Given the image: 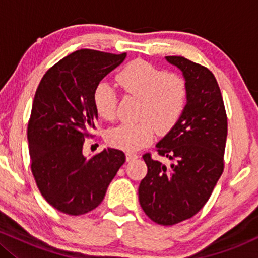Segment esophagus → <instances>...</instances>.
<instances>
[{"label":"esophagus","mask_w":258,"mask_h":258,"mask_svg":"<svg viewBox=\"0 0 258 258\" xmlns=\"http://www.w3.org/2000/svg\"><path fill=\"white\" fill-rule=\"evenodd\" d=\"M138 158V155L136 153H132V152H128L126 154V159H127V161H132V160H135V159H137Z\"/></svg>","instance_id":"esophagus-1"}]
</instances>
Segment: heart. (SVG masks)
<instances>
[{"label":"heart","mask_w":258,"mask_h":258,"mask_svg":"<svg viewBox=\"0 0 258 258\" xmlns=\"http://www.w3.org/2000/svg\"><path fill=\"white\" fill-rule=\"evenodd\" d=\"M125 94L141 99L137 122H126L110 130L106 141L111 147L133 152L147 146L155 136L176 126L188 100V84L183 75L165 72L149 61L137 59L128 63L115 76ZM117 92L111 86L99 84L93 92L94 108L100 117L114 121L116 117Z\"/></svg>","instance_id":"b5f03b06"}]
</instances>
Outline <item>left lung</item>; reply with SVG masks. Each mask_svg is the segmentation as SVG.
I'll return each instance as SVG.
<instances>
[{"label":"left lung","instance_id":"1","mask_svg":"<svg viewBox=\"0 0 258 258\" xmlns=\"http://www.w3.org/2000/svg\"><path fill=\"white\" fill-rule=\"evenodd\" d=\"M167 61L182 70L188 100L176 126L156 144L166 166L146 153L148 172L138 188L146 215L161 226L189 220L205 206L224 170L227 112L215 75L204 65L177 55Z\"/></svg>","mask_w":258,"mask_h":258}]
</instances>
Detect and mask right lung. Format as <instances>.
<instances>
[{
  "instance_id": "right-lung-1",
  "label": "right lung",
  "mask_w": 258,
  "mask_h": 258,
  "mask_svg": "<svg viewBox=\"0 0 258 258\" xmlns=\"http://www.w3.org/2000/svg\"><path fill=\"white\" fill-rule=\"evenodd\" d=\"M125 58L126 53L80 49L49 68L35 93L28 123L31 172L41 195L63 214L96 209L126 160L110 148L91 159L82 154L98 117L93 92Z\"/></svg>"
}]
</instances>
